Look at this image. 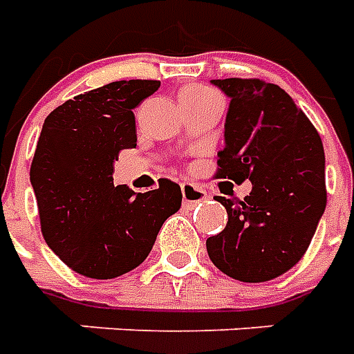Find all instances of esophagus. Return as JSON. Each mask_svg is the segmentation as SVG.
I'll return each mask as SVG.
<instances>
[{"mask_svg": "<svg viewBox=\"0 0 354 354\" xmlns=\"http://www.w3.org/2000/svg\"><path fill=\"white\" fill-rule=\"evenodd\" d=\"M182 199H184V203H187V205H199V203L208 199V195L203 187H199V185L184 182V184H182Z\"/></svg>", "mask_w": 354, "mask_h": 354, "instance_id": "esophagus-1", "label": "esophagus"}]
</instances>
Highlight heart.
I'll list each match as a JSON object with an SVG mask.
<instances>
[{
	"label": "heart",
	"mask_w": 354,
	"mask_h": 354,
	"mask_svg": "<svg viewBox=\"0 0 354 354\" xmlns=\"http://www.w3.org/2000/svg\"><path fill=\"white\" fill-rule=\"evenodd\" d=\"M212 96H220L214 91L205 87H187L180 93V102L184 100H199V98H212Z\"/></svg>",
	"instance_id": "heart-1"
}]
</instances>
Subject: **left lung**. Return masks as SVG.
<instances>
[{
    "label": "left lung",
    "mask_w": 354,
    "mask_h": 354,
    "mask_svg": "<svg viewBox=\"0 0 354 354\" xmlns=\"http://www.w3.org/2000/svg\"><path fill=\"white\" fill-rule=\"evenodd\" d=\"M212 83L231 98L216 178L250 180L252 192L243 201L216 199L227 225L207 239L208 256L231 279L271 281L304 258L326 208L322 140L279 85L241 77Z\"/></svg>",
    "instance_id": "1"
}]
</instances>
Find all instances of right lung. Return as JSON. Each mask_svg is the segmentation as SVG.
Masks as SVG:
<instances>
[{
	"label": "right lung",
	"mask_w": 354,
	"mask_h": 354,
	"mask_svg": "<svg viewBox=\"0 0 354 354\" xmlns=\"http://www.w3.org/2000/svg\"><path fill=\"white\" fill-rule=\"evenodd\" d=\"M161 87L153 80L113 81L53 109L37 140L30 182L45 243L88 279H115L146 260L165 220L182 207L167 178L146 193L113 185L121 149L136 146L134 111Z\"/></svg>",
	"instance_id": "obj_1"
}]
</instances>
